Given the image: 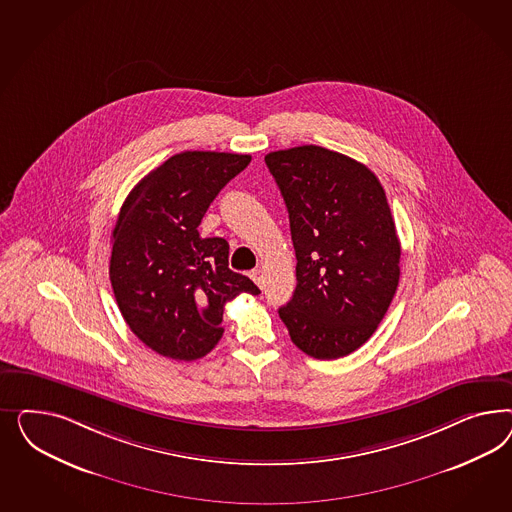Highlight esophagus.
Listing matches in <instances>:
<instances>
[{
	"mask_svg": "<svg viewBox=\"0 0 512 512\" xmlns=\"http://www.w3.org/2000/svg\"><path fill=\"white\" fill-rule=\"evenodd\" d=\"M249 276H251V279H253V281H255L259 287H263L264 276L263 270H261V268H255V270H251V274H249Z\"/></svg>",
	"mask_w": 512,
	"mask_h": 512,
	"instance_id": "obj_1",
	"label": "esophagus"
}]
</instances>
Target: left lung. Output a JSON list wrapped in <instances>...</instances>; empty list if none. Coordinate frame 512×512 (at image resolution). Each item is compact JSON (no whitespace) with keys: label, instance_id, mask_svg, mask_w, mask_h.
Instances as JSON below:
<instances>
[{"label":"left lung","instance_id":"1","mask_svg":"<svg viewBox=\"0 0 512 512\" xmlns=\"http://www.w3.org/2000/svg\"><path fill=\"white\" fill-rule=\"evenodd\" d=\"M289 212L296 289L279 317L300 351L345 357L372 338L400 281L387 195L366 165L321 146L264 157Z\"/></svg>","mask_w":512,"mask_h":512}]
</instances>
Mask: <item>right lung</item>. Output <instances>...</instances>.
I'll list each match as a JSON object with an SVG mask.
<instances>
[{
    "label": "right lung",
    "mask_w": 512,
    "mask_h": 512,
    "mask_svg": "<svg viewBox=\"0 0 512 512\" xmlns=\"http://www.w3.org/2000/svg\"><path fill=\"white\" fill-rule=\"evenodd\" d=\"M251 155L182 152L146 174L127 195L112 231L110 283L133 334L161 357L197 360L223 336V308L259 295L229 268L225 238H201L210 202Z\"/></svg>",
    "instance_id": "1"
}]
</instances>
